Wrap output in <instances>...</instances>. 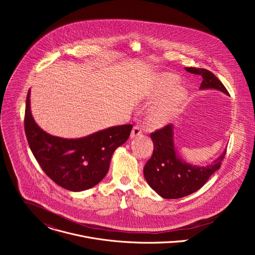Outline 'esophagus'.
I'll use <instances>...</instances> for the list:
<instances>
[{
    "label": "esophagus",
    "mask_w": 255,
    "mask_h": 255,
    "mask_svg": "<svg viewBox=\"0 0 255 255\" xmlns=\"http://www.w3.org/2000/svg\"><path fill=\"white\" fill-rule=\"evenodd\" d=\"M142 135V130L139 126H134L132 131H131V138H135L137 136H140Z\"/></svg>",
    "instance_id": "obj_1"
}]
</instances>
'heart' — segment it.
<instances>
[{"instance_id": "obj_1", "label": "heart", "mask_w": 255, "mask_h": 255, "mask_svg": "<svg viewBox=\"0 0 255 255\" xmlns=\"http://www.w3.org/2000/svg\"><path fill=\"white\" fill-rule=\"evenodd\" d=\"M177 80L175 76L161 74L148 91V99H159L151 105L148 110L147 120L150 125L159 127L168 123L176 115L181 104L185 102L188 91L184 86H175Z\"/></svg>"}]
</instances>
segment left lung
Listing matches in <instances>:
<instances>
[{
  "mask_svg": "<svg viewBox=\"0 0 255 255\" xmlns=\"http://www.w3.org/2000/svg\"><path fill=\"white\" fill-rule=\"evenodd\" d=\"M191 74L202 77L200 90H217L226 95L228 92L214 74L205 68L186 67ZM174 125L151 133L153 153L143 168L144 177L150 188L164 199H178L201 189L210 176L220 168L226 150L208 165H196L181 158L174 146Z\"/></svg>",
  "mask_w": 255,
  "mask_h": 255,
  "instance_id": "1",
  "label": "left lung"
}]
</instances>
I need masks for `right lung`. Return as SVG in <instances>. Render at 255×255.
Returning <instances> with one entry per match:
<instances>
[{"label":"right lung","instance_id":"obj_1","mask_svg":"<svg viewBox=\"0 0 255 255\" xmlns=\"http://www.w3.org/2000/svg\"><path fill=\"white\" fill-rule=\"evenodd\" d=\"M30 149L42 170L55 184L71 192L98 185L106 176L114 151L130 136L132 125L100 130L88 136L66 139L50 135L35 122L27 94L24 120Z\"/></svg>","mask_w":255,"mask_h":255}]
</instances>
